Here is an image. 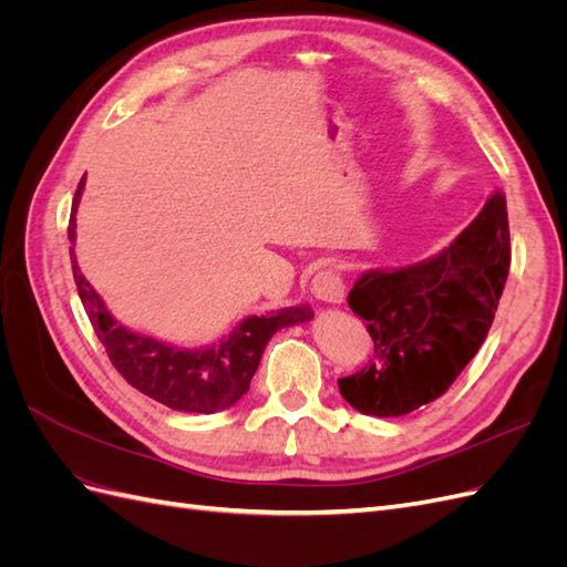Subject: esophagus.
Masks as SVG:
<instances>
[{"label":"esophagus","instance_id":"obj_1","mask_svg":"<svg viewBox=\"0 0 567 567\" xmlns=\"http://www.w3.org/2000/svg\"><path fill=\"white\" fill-rule=\"evenodd\" d=\"M312 293L317 300L336 305L346 298V284H342L340 274L336 269H321L312 279Z\"/></svg>","mask_w":567,"mask_h":567}]
</instances>
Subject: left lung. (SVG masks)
Wrapping results in <instances>:
<instances>
[{
  "instance_id": "left-lung-1",
  "label": "left lung",
  "mask_w": 567,
  "mask_h": 567,
  "mask_svg": "<svg viewBox=\"0 0 567 567\" xmlns=\"http://www.w3.org/2000/svg\"><path fill=\"white\" fill-rule=\"evenodd\" d=\"M508 265L506 196L494 192L447 248L406 267L367 269L348 302L367 321L373 357L338 379L346 402L392 419L447 392L489 333Z\"/></svg>"
}]
</instances>
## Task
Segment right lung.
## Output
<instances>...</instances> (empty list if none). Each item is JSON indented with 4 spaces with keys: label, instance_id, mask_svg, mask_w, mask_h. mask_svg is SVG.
<instances>
[{
    "label": "right lung",
    "instance_id": "1",
    "mask_svg": "<svg viewBox=\"0 0 567 567\" xmlns=\"http://www.w3.org/2000/svg\"><path fill=\"white\" fill-rule=\"evenodd\" d=\"M82 192L84 177L78 186L71 227H68L78 293L113 367L132 388L148 394L151 400L186 414H215L229 409L248 392L269 338L279 329L302 323L315 315L307 302L260 317L250 315L238 321L227 336L203 348H182L127 329L109 312L106 302L84 279L75 260V215Z\"/></svg>",
    "mask_w": 567,
    "mask_h": 567
}]
</instances>
